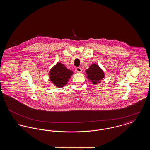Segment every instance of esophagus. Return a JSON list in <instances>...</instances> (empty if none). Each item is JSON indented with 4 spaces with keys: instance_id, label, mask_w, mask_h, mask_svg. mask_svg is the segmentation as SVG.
<instances>
[{
    "instance_id": "1",
    "label": "esophagus",
    "mask_w": 150,
    "mask_h": 150,
    "mask_svg": "<svg viewBox=\"0 0 150 150\" xmlns=\"http://www.w3.org/2000/svg\"><path fill=\"white\" fill-rule=\"evenodd\" d=\"M76 71L78 72H81L82 71V69L80 68V67H76Z\"/></svg>"
}]
</instances>
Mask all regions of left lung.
Segmentation results:
<instances>
[{
	"mask_svg": "<svg viewBox=\"0 0 150 150\" xmlns=\"http://www.w3.org/2000/svg\"><path fill=\"white\" fill-rule=\"evenodd\" d=\"M87 78L94 84L100 83V80L105 78V74L98 64H91L89 68L86 70Z\"/></svg>",
	"mask_w": 150,
	"mask_h": 150,
	"instance_id": "1",
	"label": "left lung"
}]
</instances>
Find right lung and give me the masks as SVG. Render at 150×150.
Returning a JSON list of instances; mask_svg holds the SVG:
<instances>
[{
    "instance_id": "obj_1",
    "label": "right lung",
    "mask_w": 150,
    "mask_h": 150,
    "mask_svg": "<svg viewBox=\"0 0 150 150\" xmlns=\"http://www.w3.org/2000/svg\"><path fill=\"white\" fill-rule=\"evenodd\" d=\"M72 74V71L67 69L62 64L58 62L50 69V78L54 86L62 88L67 83Z\"/></svg>"
}]
</instances>
